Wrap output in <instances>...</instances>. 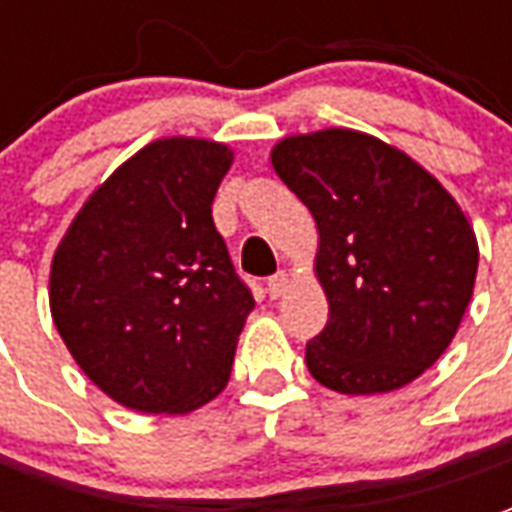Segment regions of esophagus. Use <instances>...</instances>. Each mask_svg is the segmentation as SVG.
I'll return each mask as SVG.
<instances>
[{
	"label": "esophagus",
	"mask_w": 512,
	"mask_h": 512,
	"mask_svg": "<svg viewBox=\"0 0 512 512\" xmlns=\"http://www.w3.org/2000/svg\"><path fill=\"white\" fill-rule=\"evenodd\" d=\"M285 288H288V274H285V271H277L274 277H268L266 290L271 299H279V296L285 293Z\"/></svg>",
	"instance_id": "34e87169"
}]
</instances>
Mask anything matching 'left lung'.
<instances>
[{
  "mask_svg": "<svg viewBox=\"0 0 512 512\" xmlns=\"http://www.w3.org/2000/svg\"><path fill=\"white\" fill-rule=\"evenodd\" d=\"M271 164L321 233L329 321L307 370L343 395L411 384L461 326L477 238L441 183L376 136L329 128L282 139Z\"/></svg>",
  "mask_w": 512,
  "mask_h": 512,
  "instance_id": "8db88e82",
  "label": "left lung"
}]
</instances>
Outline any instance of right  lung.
Here are the masks:
<instances>
[{"mask_svg": "<svg viewBox=\"0 0 512 512\" xmlns=\"http://www.w3.org/2000/svg\"><path fill=\"white\" fill-rule=\"evenodd\" d=\"M230 161L205 139L150 142L84 202L54 255V326L120 406L186 414L230 381L255 307L211 216Z\"/></svg>", "mask_w": 512, "mask_h": 512, "instance_id": "obj_1", "label": "right lung"}]
</instances>
